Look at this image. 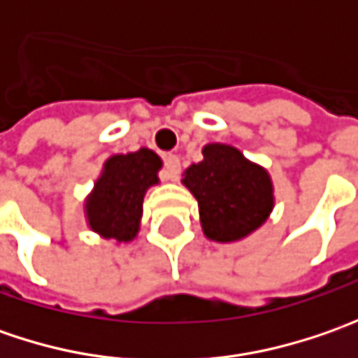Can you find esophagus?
Segmentation results:
<instances>
[{
    "label": "esophagus",
    "instance_id": "esophagus-1",
    "mask_svg": "<svg viewBox=\"0 0 358 358\" xmlns=\"http://www.w3.org/2000/svg\"><path fill=\"white\" fill-rule=\"evenodd\" d=\"M179 169H181V161L177 155H165V179L167 181H175L177 179V175H179Z\"/></svg>",
    "mask_w": 358,
    "mask_h": 358
}]
</instances>
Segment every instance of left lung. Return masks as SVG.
Segmentation results:
<instances>
[{
	"label": "left lung",
	"mask_w": 358,
	"mask_h": 358,
	"mask_svg": "<svg viewBox=\"0 0 358 358\" xmlns=\"http://www.w3.org/2000/svg\"><path fill=\"white\" fill-rule=\"evenodd\" d=\"M183 185L199 203L205 237L217 243L249 237L275 207V189L267 169L249 161L233 145H205L203 161L183 173Z\"/></svg>",
	"instance_id": "obj_1"
}]
</instances>
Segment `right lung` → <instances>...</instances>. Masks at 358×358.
Returning <instances> with one entry per match:
<instances>
[{"instance_id":"add662e5","label":"right lung","mask_w":358,"mask_h":358,"mask_svg":"<svg viewBox=\"0 0 358 358\" xmlns=\"http://www.w3.org/2000/svg\"><path fill=\"white\" fill-rule=\"evenodd\" d=\"M161 167V157L147 147L107 159L85 199V219L91 231L117 243L135 239L141 225L145 193L159 183Z\"/></svg>"}]
</instances>
